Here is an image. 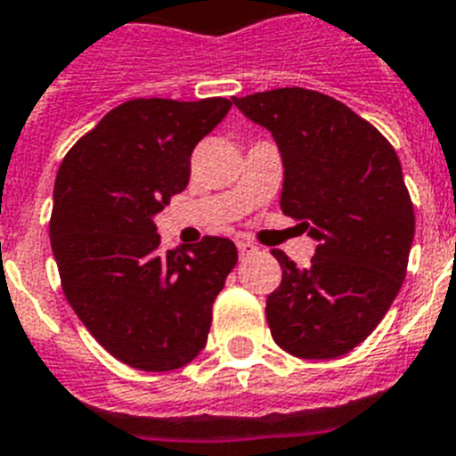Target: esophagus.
<instances>
[{"instance_id": "34e87169", "label": "esophagus", "mask_w": 456, "mask_h": 456, "mask_svg": "<svg viewBox=\"0 0 456 456\" xmlns=\"http://www.w3.org/2000/svg\"><path fill=\"white\" fill-rule=\"evenodd\" d=\"M237 251H240L241 257H247V256H253V253L257 251V247H256V244H251V241L240 240V241H237Z\"/></svg>"}]
</instances>
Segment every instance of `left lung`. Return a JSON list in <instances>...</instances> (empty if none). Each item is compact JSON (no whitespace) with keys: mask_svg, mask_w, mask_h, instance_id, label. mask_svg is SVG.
<instances>
[{"mask_svg":"<svg viewBox=\"0 0 456 456\" xmlns=\"http://www.w3.org/2000/svg\"><path fill=\"white\" fill-rule=\"evenodd\" d=\"M272 132L283 159L281 209L317 241L305 269L272 251L283 281L267 322L292 356L338 358L384 320L402 288L416 232L400 157L347 104L308 88L232 98Z\"/></svg>","mask_w":456,"mask_h":456,"instance_id":"left-lung-1","label":"left lung"}]
</instances>
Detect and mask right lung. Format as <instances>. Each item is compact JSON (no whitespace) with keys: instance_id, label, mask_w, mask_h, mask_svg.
<instances>
[{"instance_id":"add662e5","label":"right lung","mask_w":456,"mask_h":456,"mask_svg":"<svg viewBox=\"0 0 456 456\" xmlns=\"http://www.w3.org/2000/svg\"><path fill=\"white\" fill-rule=\"evenodd\" d=\"M231 100L139 98L70 148L54 183L52 253L68 304L123 363L168 372L203 352L212 304L237 263L225 237L159 251L155 216L189 183L191 152Z\"/></svg>"}]
</instances>
